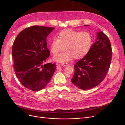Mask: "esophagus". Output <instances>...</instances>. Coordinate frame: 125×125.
I'll use <instances>...</instances> for the list:
<instances>
[{"instance_id":"34e87169","label":"esophagus","mask_w":125,"mask_h":125,"mask_svg":"<svg viewBox=\"0 0 125 125\" xmlns=\"http://www.w3.org/2000/svg\"><path fill=\"white\" fill-rule=\"evenodd\" d=\"M69 65V64L67 63H62V64H61L62 66H67V65Z\"/></svg>"}]
</instances>
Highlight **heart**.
Masks as SVG:
<instances>
[{"mask_svg":"<svg viewBox=\"0 0 125 125\" xmlns=\"http://www.w3.org/2000/svg\"><path fill=\"white\" fill-rule=\"evenodd\" d=\"M93 43V37L90 32H79L71 29H65L59 33L57 38H53L51 43V52L57 55L64 45V52L54 57L57 62L64 63L75 59H82L89 52Z\"/></svg>","mask_w":125,"mask_h":125,"instance_id":"b5f03b06","label":"heart"}]
</instances>
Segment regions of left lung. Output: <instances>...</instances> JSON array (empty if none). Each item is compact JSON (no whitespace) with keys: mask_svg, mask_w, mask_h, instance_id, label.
<instances>
[{"mask_svg":"<svg viewBox=\"0 0 125 125\" xmlns=\"http://www.w3.org/2000/svg\"><path fill=\"white\" fill-rule=\"evenodd\" d=\"M112 52L108 37L102 32H98L96 41L88 54L74 66V73L71 82L82 90L98 86L103 81L109 69Z\"/></svg>","mask_w":125,"mask_h":125,"instance_id":"obj_1","label":"left lung"}]
</instances>
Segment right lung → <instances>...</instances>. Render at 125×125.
Masks as SVG:
<instances>
[{
    "instance_id": "right-lung-1",
    "label": "right lung",
    "mask_w": 125,
    "mask_h": 125,
    "mask_svg": "<svg viewBox=\"0 0 125 125\" xmlns=\"http://www.w3.org/2000/svg\"><path fill=\"white\" fill-rule=\"evenodd\" d=\"M54 27L32 26L19 33L12 47L17 77L23 86L33 91L43 89L56 68V63L45 64L50 56L47 37Z\"/></svg>"
}]
</instances>
